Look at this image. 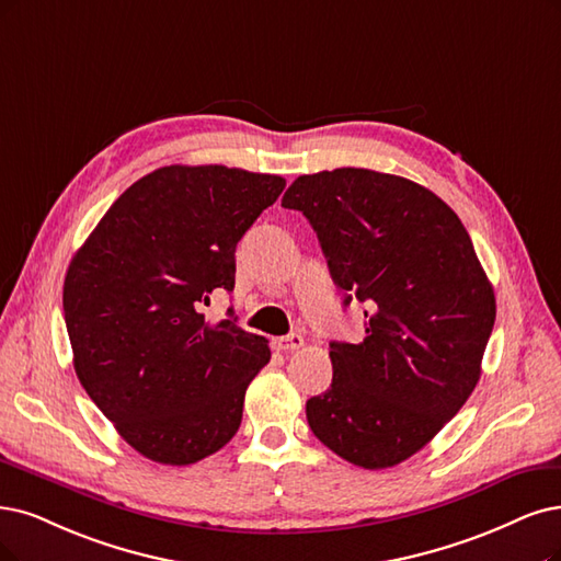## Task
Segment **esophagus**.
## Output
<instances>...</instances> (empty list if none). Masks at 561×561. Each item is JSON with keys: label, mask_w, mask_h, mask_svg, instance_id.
I'll use <instances>...</instances> for the list:
<instances>
[{"label": "esophagus", "mask_w": 561, "mask_h": 561, "mask_svg": "<svg viewBox=\"0 0 561 561\" xmlns=\"http://www.w3.org/2000/svg\"><path fill=\"white\" fill-rule=\"evenodd\" d=\"M275 348L277 351H284V354H286V351H296V348H300L302 344H305V340H302V335H284V337H275Z\"/></svg>", "instance_id": "esophagus-1"}]
</instances>
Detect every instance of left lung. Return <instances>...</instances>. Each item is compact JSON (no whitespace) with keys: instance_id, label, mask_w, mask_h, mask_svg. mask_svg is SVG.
I'll list each match as a JSON object with an SVG mask.
<instances>
[{"instance_id":"left-lung-1","label":"left lung","mask_w":561,"mask_h":561,"mask_svg":"<svg viewBox=\"0 0 561 561\" xmlns=\"http://www.w3.org/2000/svg\"><path fill=\"white\" fill-rule=\"evenodd\" d=\"M282 205L321 242L365 337L330 342L333 383L307 400L314 437L363 469L396 467L469 400L496 305L460 217L425 186L367 169L300 175Z\"/></svg>"}]
</instances>
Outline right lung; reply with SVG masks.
I'll list each match as a JSON object with an SVG mask.
<instances>
[{
  "instance_id": "1",
  "label": "right lung",
  "mask_w": 561,
  "mask_h": 561,
  "mask_svg": "<svg viewBox=\"0 0 561 561\" xmlns=\"http://www.w3.org/2000/svg\"><path fill=\"white\" fill-rule=\"evenodd\" d=\"M286 180L226 165H163L134 182L69 263L65 321L76 375L119 437L184 467L217 453L242 421L267 340L205 321L233 291L236 247Z\"/></svg>"
}]
</instances>
